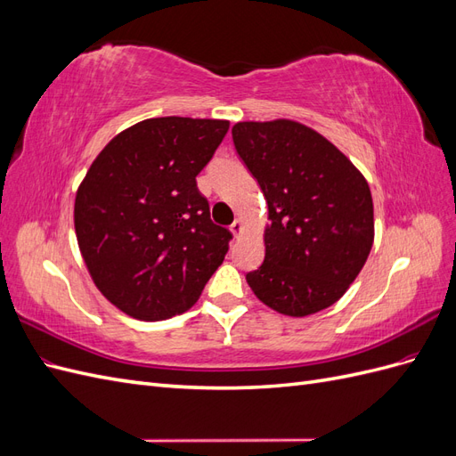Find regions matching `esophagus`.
<instances>
[{"instance_id":"34e87169","label":"esophagus","mask_w":456,"mask_h":456,"mask_svg":"<svg viewBox=\"0 0 456 456\" xmlns=\"http://www.w3.org/2000/svg\"><path fill=\"white\" fill-rule=\"evenodd\" d=\"M230 232L233 233V236H240V233L243 232V224H241V220L240 218H236V220H233V223L230 224Z\"/></svg>"}]
</instances>
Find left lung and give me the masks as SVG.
<instances>
[{
    "instance_id": "obj_1",
    "label": "left lung",
    "mask_w": 456,
    "mask_h": 456,
    "mask_svg": "<svg viewBox=\"0 0 456 456\" xmlns=\"http://www.w3.org/2000/svg\"><path fill=\"white\" fill-rule=\"evenodd\" d=\"M240 159L268 205L262 265L245 275L272 310L302 317L346 293L375 240L363 175L325 136L297 121L232 127Z\"/></svg>"
}]
</instances>
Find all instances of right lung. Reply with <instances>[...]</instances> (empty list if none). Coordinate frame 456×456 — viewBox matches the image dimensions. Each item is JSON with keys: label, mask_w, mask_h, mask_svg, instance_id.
Segmentation results:
<instances>
[{"label": "right lung", "mask_w": 456, "mask_h": 456, "mask_svg": "<svg viewBox=\"0 0 456 456\" xmlns=\"http://www.w3.org/2000/svg\"><path fill=\"white\" fill-rule=\"evenodd\" d=\"M223 119L154 118L114 136L81 183L74 224L99 291L136 320L186 312L223 265L232 233L211 220L196 176Z\"/></svg>", "instance_id": "1"}]
</instances>
